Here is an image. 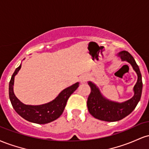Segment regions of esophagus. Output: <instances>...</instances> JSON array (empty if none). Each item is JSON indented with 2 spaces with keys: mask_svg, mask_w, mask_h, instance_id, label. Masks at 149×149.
<instances>
[{
  "mask_svg": "<svg viewBox=\"0 0 149 149\" xmlns=\"http://www.w3.org/2000/svg\"><path fill=\"white\" fill-rule=\"evenodd\" d=\"M89 78V76L87 74H84V75H82L80 77V81L81 83H84L85 82L88 80V79Z\"/></svg>",
  "mask_w": 149,
  "mask_h": 149,
  "instance_id": "1",
  "label": "esophagus"
}]
</instances>
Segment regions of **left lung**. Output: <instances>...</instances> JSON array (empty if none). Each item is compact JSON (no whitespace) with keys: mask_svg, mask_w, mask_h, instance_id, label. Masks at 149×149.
I'll return each mask as SVG.
<instances>
[{"mask_svg":"<svg viewBox=\"0 0 149 149\" xmlns=\"http://www.w3.org/2000/svg\"><path fill=\"white\" fill-rule=\"evenodd\" d=\"M118 56L120 57L122 61L130 63L137 74V81L133 89L134 96L122 103L113 102L105 98L101 93L98 87L91 81H89L88 85L91 89V92L88 98L87 106L90 113L100 120L114 122L124 118L132 112L141 99L143 83L139 66L127 51H121L118 54Z\"/></svg>","mask_w":149,"mask_h":149,"instance_id":"8db88e82","label":"left lung"}]
</instances>
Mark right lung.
Wrapping results in <instances>:
<instances>
[{
  "instance_id": "add662e5",
  "label": "right lung",
  "mask_w": 149,
  "mask_h": 149,
  "mask_svg": "<svg viewBox=\"0 0 149 149\" xmlns=\"http://www.w3.org/2000/svg\"><path fill=\"white\" fill-rule=\"evenodd\" d=\"M22 64L15 69L9 83V97L13 107L24 119L37 124H46L54 121L62 114L68 99L79 86L76 83L62 90L52 102L42 105H26L20 102L13 91L15 76L21 69Z\"/></svg>"
}]
</instances>
